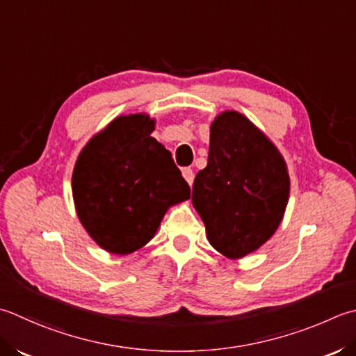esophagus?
<instances>
[{
  "mask_svg": "<svg viewBox=\"0 0 356 356\" xmlns=\"http://www.w3.org/2000/svg\"><path fill=\"white\" fill-rule=\"evenodd\" d=\"M182 176H184V179L186 180L188 182V185H193V180H194V172H193V170L191 168H184L182 170Z\"/></svg>",
  "mask_w": 356,
  "mask_h": 356,
  "instance_id": "esophagus-1",
  "label": "esophagus"
}]
</instances>
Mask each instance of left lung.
Segmentation results:
<instances>
[{
  "mask_svg": "<svg viewBox=\"0 0 356 356\" xmlns=\"http://www.w3.org/2000/svg\"><path fill=\"white\" fill-rule=\"evenodd\" d=\"M289 197V168L276 145L238 111L216 115L208 165L193 186L211 247L228 259L254 253L281 225Z\"/></svg>",
  "mask_w": 356,
  "mask_h": 356,
  "instance_id": "1",
  "label": "left lung"
}]
</instances>
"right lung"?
I'll list each match as a JSON object with an SVG mask.
<instances>
[{
  "label": "right lung",
  "mask_w": 356,
  "mask_h": 356,
  "mask_svg": "<svg viewBox=\"0 0 356 356\" xmlns=\"http://www.w3.org/2000/svg\"><path fill=\"white\" fill-rule=\"evenodd\" d=\"M156 118L118 115L89 138L72 172L80 224L97 245L129 254L154 238L168 208L190 199L171 152L151 137Z\"/></svg>",
  "instance_id": "add662e5"
}]
</instances>
